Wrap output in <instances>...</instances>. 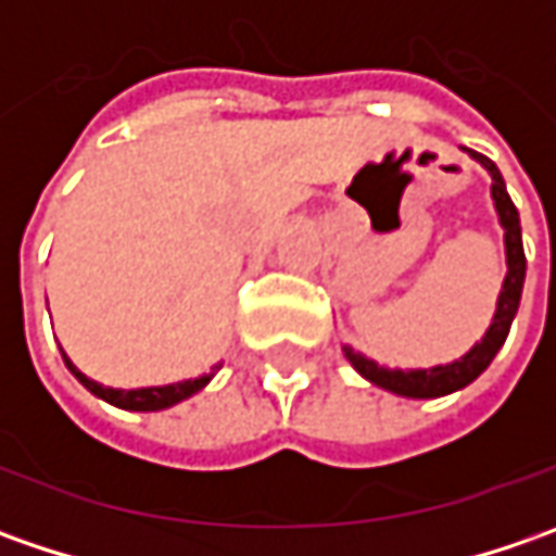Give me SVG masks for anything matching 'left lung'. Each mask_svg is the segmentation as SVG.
<instances>
[{
	"label": "left lung",
	"instance_id": "left-lung-1",
	"mask_svg": "<svg viewBox=\"0 0 556 556\" xmlns=\"http://www.w3.org/2000/svg\"><path fill=\"white\" fill-rule=\"evenodd\" d=\"M473 161L480 163L482 169L492 176V201H495V213H498V223L504 228V260H507V275H504L502 290H498V303H495V315H492V325L489 331L482 333L480 343H473L467 353L448 362V365H433V368H387V365H377L368 355L355 353L353 346H343V355L350 358L355 371L362 374L368 383L387 390V393L405 395V399H439V395L458 393L467 383H473L489 365L492 358L498 355V350L507 340V331L514 325V315L520 309V296H523V281H526V253H523V235H520V213L510 201L507 188H504L502 173L498 166L482 157L477 151L464 148Z\"/></svg>",
	"mask_w": 556,
	"mask_h": 556
}]
</instances>
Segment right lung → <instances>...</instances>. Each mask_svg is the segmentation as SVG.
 Returning a JSON list of instances; mask_svg holds the SVG:
<instances>
[{
  "label": "right lung",
  "instance_id": "1",
  "mask_svg": "<svg viewBox=\"0 0 556 556\" xmlns=\"http://www.w3.org/2000/svg\"><path fill=\"white\" fill-rule=\"evenodd\" d=\"M64 355V365H67V371L74 374L76 380L89 390L98 399H104V402H111V405H117L123 412H163V408H173V405H179L185 399H191L194 393H201L203 387L213 380V371L201 374V377H191V380H179V383H166V387H141V390H114V387H104V383H96L92 377H86V374L76 368L74 362Z\"/></svg>",
  "mask_w": 556,
  "mask_h": 556
}]
</instances>
